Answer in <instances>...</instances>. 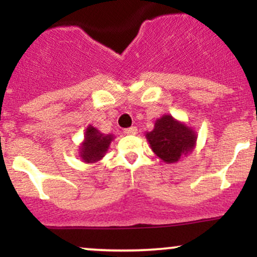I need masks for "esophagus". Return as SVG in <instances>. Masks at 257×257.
<instances>
[{"instance_id": "34e87169", "label": "esophagus", "mask_w": 257, "mask_h": 257, "mask_svg": "<svg viewBox=\"0 0 257 257\" xmlns=\"http://www.w3.org/2000/svg\"><path fill=\"white\" fill-rule=\"evenodd\" d=\"M124 134H126V135L138 134V128L137 126H131V128H126V129H124Z\"/></svg>"}]
</instances>
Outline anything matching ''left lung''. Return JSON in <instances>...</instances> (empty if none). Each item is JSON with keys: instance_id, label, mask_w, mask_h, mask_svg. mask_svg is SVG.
Wrapping results in <instances>:
<instances>
[{"instance_id": "1", "label": "left lung", "mask_w": 257, "mask_h": 257, "mask_svg": "<svg viewBox=\"0 0 257 257\" xmlns=\"http://www.w3.org/2000/svg\"><path fill=\"white\" fill-rule=\"evenodd\" d=\"M152 151L166 163H175L193 151L197 134L185 123L170 114H164L155 123L152 132L146 134Z\"/></svg>"}]
</instances>
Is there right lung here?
I'll use <instances>...</instances> for the list:
<instances>
[{"mask_svg":"<svg viewBox=\"0 0 257 257\" xmlns=\"http://www.w3.org/2000/svg\"><path fill=\"white\" fill-rule=\"evenodd\" d=\"M113 140L112 134H102L93 125H88L85 129L84 141L79 147V156L84 163H95L107 152L111 141Z\"/></svg>","mask_w":257,"mask_h":257,"instance_id":"1","label":"right lung"}]
</instances>
